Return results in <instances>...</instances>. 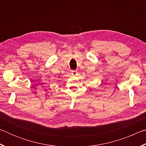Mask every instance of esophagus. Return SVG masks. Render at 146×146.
<instances>
[{"mask_svg": "<svg viewBox=\"0 0 146 146\" xmlns=\"http://www.w3.org/2000/svg\"><path fill=\"white\" fill-rule=\"evenodd\" d=\"M77 71H76V70H73V71H71V74H72V75H73V76H75V75H76V74H77Z\"/></svg>", "mask_w": 146, "mask_h": 146, "instance_id": "1", "label": "esophagus"}]
</instances>
